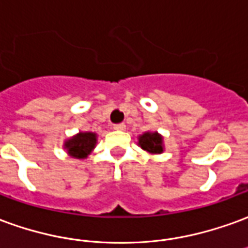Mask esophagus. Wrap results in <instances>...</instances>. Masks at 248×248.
Returning a JSON list of instances; mask_svg holds the SVG:
<instances>
[{
    "instance_id": "34e87169",
    "label": "esophagus",
    "mask_w": 248,
    "mask_h": 248,
    "mask_svg": "<svg viewBox=\"0 0 248 248\" xmlns=\"http://www.w3.org/2000/svg\"><path fill=\"white\" fill-rule=\"evenodd\" d=\"M114 129H115V130H124V129H126V124H114Z\"/></svg>"
}]
</instances>
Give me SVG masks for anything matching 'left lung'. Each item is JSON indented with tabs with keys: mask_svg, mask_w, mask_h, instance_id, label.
I'll return each instance as SVG.
<instances>
[{
	"mask_svg": "<svg viewBox=\"0 0 248 248\" xmlns=\"http://www.w3.org/2000/svg\"><path fill=\"white\" fill-rule=\"evenodd\" d=\"M138 146L149 154H161L165 150L164 137L158 131H145L138 136Z\"/></svg>",
	"mask_w": 248,
	"mask_h": 248,
	"instance_id": "left-lung-1",
	"label": "left lung"
}]
</instances>
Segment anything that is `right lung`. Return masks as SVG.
Listing matches in <instances>:
<instances>
[{"mask_svg":"<svg viewBox=\"0 0 248 248\" xmlns=\"http://www.w3.org/2000/svg\"><path fill=\"white\" fill-rule=\"evenodd\" d=\"M98 143V134L93 131H79L75 136L67 138L63 143V149L67 154L76 158L84 160L91 154Z\"/></svg>","mask_w":248,"mask_h":248,"instance_id":"1","label":"right lung"}]
</instances>
